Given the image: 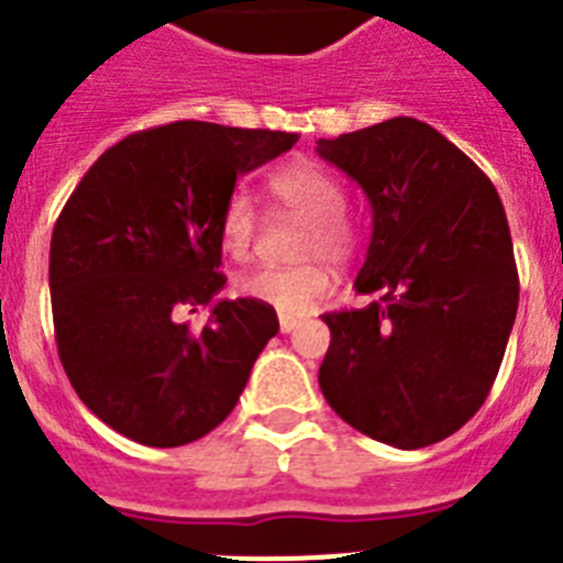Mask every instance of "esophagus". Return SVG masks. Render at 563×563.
Returning a JSON list of instances; mask_svg holds the SVG:
<instances>
[{
	"mask_svg": "<svg viewBox=\"0 0 563 563\" xmlns=\"http://www.w3.org/2000/svg\"><path fill=\"white\" fill-rule=\"evenodd\" d=\"M298 327V318L290 316V312H278V330L292 332Z\"/></svg>",
	"mask_w": 563,
	"mask_h": 563,
	"instance_id": "34e87169",
	"label": "esophagus"
}]
</instances>
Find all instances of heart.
Listing matches in <instances>:
<instances>
[{
    "mask_svg": "<svg viewBox=\"0 0 563 563\" xmlns=\"http://www.w3.org/2000/svg\"><path fill=\"white\" fill-rule=\"evenodd\" d=\"M265 191L276 208L305 220L296 267H256L236 278L239 296L276 307L278 312H305L332 290V273L324 260L346 262L355 251V228L343 213V188L335 174L312 161H290L267 172ZM220 239L225 253L245 258L256 239V208L247 194L236 191L220 217Z\"/></svg>",
    "mask_w": 563,
    "mask_h": 563,
    "instance_id": "obj_1",
    "label": "heart"
}]
</instances>
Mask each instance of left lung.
<instances>
[{
    "mask_svg": "<svg viewBox=\"0 0 563 563\" xmlns=\"http://www.w3.org/2000/svg\"><path fill=\"white\" fill-rule=\"evenodd\" d=\"M318 157L363 188L372 242L361 310L327 312L318 386L352 429L426 449L479 411L505 357L519 273L494 183L417 118L318 141Z\"/></svg>",
    "mask_w": 563,
    "mask_h": 563,
    "instance_id": "1",
    "label": "left lung"
}]
</instances>
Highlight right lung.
Masks as SVG:
<instances>
[{"label": "right lung", "instance_id": "right-lung-1", "mask_svg": "<svg viewBox=\"0 0 563 563\" xmlns=\"http://www.w3.org/2000/svg\"><path fill=\"white\" fill-rule=\"evenodd\" d=\"M298 134L177 121L134 132L92 163L49 242L58 357L81 402L152 449L225 420L278 332L271 305L225 287L220 217L236 177ZM212 305L202 331L183 311Z\"/></svg>", "mask_w": 563, "mask_h": 563}]
</instances>
